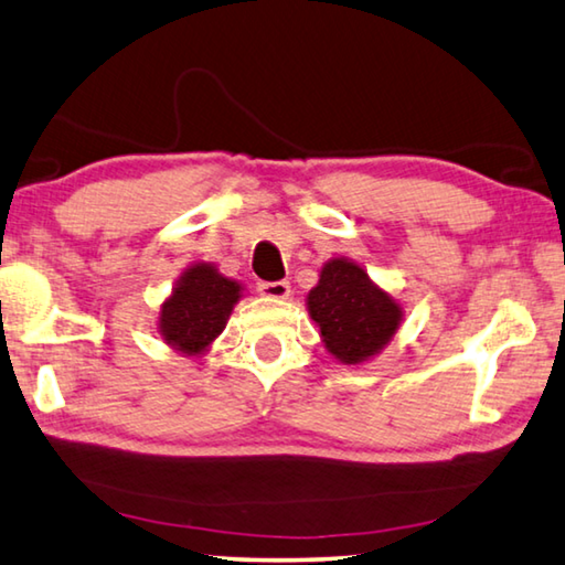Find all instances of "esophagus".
Instances as JSON below:
<instances>
[{"label":"esophagus","mask_w":565,"mask_h":565,"mask_svg":"<svg viewBox=\"0 0 565 565\" xmlns=\"http://www.w3.org/2000/svg\"><path fill=\"white\" fill-rule=\"evenodd\" d=\"M259 294L266 296V299H289L291 296V284L289 281H262L259 284Z\"/></svg>","instance_id":"esophagus-1"}]
</instances>
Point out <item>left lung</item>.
<instances>
[{"instance_id": "8db88e82", "label": "left lung", "mask_w": 565, "mask_h": 565, "mask_svg": "<svg viewBox=\"0 0 565 565\" xmlns=\"http://www.w3.org/2000/svg\"><path fill=\"white\" fill-rule=\"evenodd\" d=\"M306 309L321 331L323 347L347 366L379 356L404 321V309L394 296L347 256L321 266L319 284L306 296Z\"/></svg>"}]
</instances>
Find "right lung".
<instances>
[{
    "label": "right lung",
    "instance_id": "add662e5",
    "mask_svg": "<svg viewBox=\"0 0 565 565\" xmlns=\"http://www.w3.org/2000/svg\"><path fill=\"white\" fill-rule=\"evenodd\" d=\"M244 286L214 264L196 262L179 276L159 309V333L167 347L186 356H202L226 329Z\"/></svg>",
    "mask_w": 565,
    "mask_h": 565
}]
</instances>
